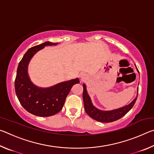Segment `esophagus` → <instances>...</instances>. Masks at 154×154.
Returning a JSON list of instances; mask_svg holds the SVG:
<instances>
[{"mask_svg":"<svg viewBox=\"0 0 154 154\" xmlns=\"http://www.w3.org/2000/svg\"><path fill=\"white\" fill-rule=\"evenodd\" d=\"M81 78H82V79H84V78H85V75L83 74V73L81 74Z\"/></svg>","mask_w":154,"mask_h":154,"instance_id":"esophagus-1","label":"esophagus"}]
</instances>
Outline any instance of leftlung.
Returning a JSON list of instances; mask_svg holds the SVG:
<instances>
[{"label": "left lung", "instance_id": "1", "mask_svg": "<svg viewBox=\"0 0 154 154\" xmlns=\"http://www.w3.org/2000/svg\"><path fill=\"white\" fill-rule=\"evenodd\" d=\"M138 72H139V71H138ZM83 99L85 112L92 119L98 122H104V123H109V122L116 121L124 116L132 108L137 98V96L129 105L124 106L122 108L114 109V110L111 111H101L96 108L92 105L90 97L87 92L86 86H85V84L83 85Z\"/></svg>", "mask_w": 154, "mask_h": 154}]
</instances>
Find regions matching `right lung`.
Returning a JSON list of instances; mask_svg holds the SVG:
<instances>
[{"label": "right lung", "mask_w": 154, "mask_h": 154, "mask_svg": "<svg viewBox=\"0 0 154 154\" xmlns=\"http://www.w3.org/2000/svg\"><path fill=\"white\" fill-rule=\"evenodd\" d=\"M49 41L34 46L26 52L17 69L15 90L22 106L28 112L40 117L51 116L63 107L67 95L73 85L79 83L78 78L64 82L48 88L36 87L28 75V66L32 56L47 45H56Z\"/></svg>", "instance_id": "add662e5"}]
</instances>
